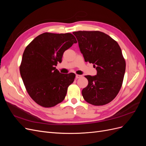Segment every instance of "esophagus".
Wrapping results in <instances>:
<instances>
[{
    "mask_svg": "<svg viewBox=\"0 0 146 146\" xmlns=\"http://www.w3.org/2000/svg\"><path fill=\"white\" fill-rule=\"evenodd\" d=\"M82 77V76H81V75H78V74H77L76 76V78H81Z\"/></svg>",
    "mask_w": 146,
    "mask_h": 146,
    "instance_id": "obj_1",
    "label": "esophagus"
}]
</instances>
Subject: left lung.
Masks as SVG:
<instances>
[{
  "label": "left lung",
  "mask_w": 146,
  "mask_h": 146,
  "mask_svg": "<svg viewBox=\"0 0 146 146\" xmlns=\"http://www.w3.org/2000/svg\"><path fill=\"white\" fill-rule=\"evenodd\" d=\"M73 34L86 62L93 64L94 76H86L88 85L82 93L87 102L104 105L112 101L122 86L125 61L117 42L99 31H78Z\"/></svg>",
  "instance_id": "left-lung-1"
}]
</instances>
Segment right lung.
Listing matches in <instances>:
<instances>
[{
  "label": "right lung",
  "mask_w": 146,
  "mask_h": 146,
  "mask_svg": "<svg viewBox=\"0 0 146 146\" xmlns=\"http://www.w3.org/2000/svg\"><path fill=\"white\" fill-rule=\"evenodd\" d=\"M77 42L71 33H44L26 47L20 73L29 96L38 105L52 107L64 99L76 75L61 74L55 66L61 63L64 51Z\"/></svg>",
  "instance_id": "right-lung-1"
}]
</instances>
